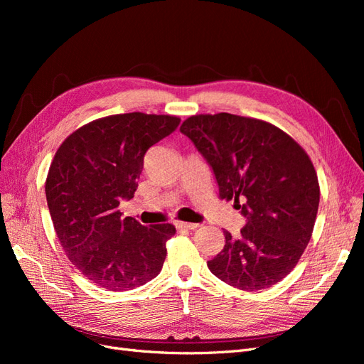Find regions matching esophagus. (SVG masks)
I'll return each mask as SVG.
<instances>
[{
  "label": "esophagus",
  "mask_w": 364,
  "mask_h": 364,
  "mask_svg": "<svg viewBox=\"0 0 364 364\" xmlns=\"http://www.w3.org/2000/svg\"><path fill=\"white\" fill-rule=\"evenodd\" d=\"M176 228L178 229H183V230H193V229H197L199 228V223H186V222H178L176 223Z\"/></svg>",
  "instance_id": "obj_1"
}]
</instances>
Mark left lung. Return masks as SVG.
<instances>
[{
	"label": "left lung",
	"instance_id": "8db88e82",
	"mask_svg": "<svg viewBox=\"0 0 364 364\" xmlns=\"http://www.w3.org/2000/svg\"><path fill=\"white\" fill-rule=\"evenodd\" d=\"M181 132L211 165L218 194L246 218L237 237L208 261L218 279L240 290L269 289L294 269L317 215V174L304 149L266 121L232 114L194 115Z\"/></svg>",
	"mask_w": 364,
	"mask_h": 364
}]
</instances>
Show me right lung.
Instances as JSON below:
<instances>
[{"mask_svg":"<svg viewBox=\"0 0 364 364\" xmlns=\"http://www.w3.org/2000/svg\"><path fill=\"white\" fill-rule=\"evenodd\" d=\"M179 123L170 115H111L77 129L54 155L46 196L56 235L74 267L105 290L139 287L162 269L176 228L121 218L118 206L134 197L147 150Z\"/></svg>","mask_w":364,"mask_h":364,"instance_id":"add662e5","label":"right lung"}]
</instances>
